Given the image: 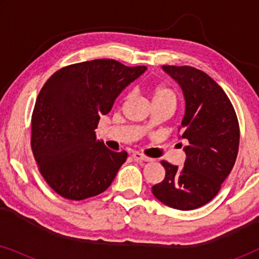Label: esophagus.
Segmentation results:
<instances>
[{
  "mask_svg": "<svg viewBox=\"0 0 259 259\" xmlns=\"http://www.w3.org/2000/svg\"><path fill=\"white\" fill-rule=\"evenodd\" d=\"M132 157L134 158V160H137V161H151L152 160L151 158H148V157H146V155L139 153V152H134V153L132 154Z\"/></svg>",
  "mask_w": 259,
  "mask_h": 259,
  "instance_id": "34e87169",
  "label": "esophagus"
}]
</instances>
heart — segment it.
I'll return each mask as SVG.
<instances>
[{
	"instance_id": "heart-1",
	"label": "heart",
	"mask_w": 259,
	"mask_h": 259,
	"mask_svg": "<svg viewBox=\"0 0 259 259\" xmlns=\"http://www.w3.org/2000/svg\"><path fill=\"white\" fill-rule=\"evenodd\" d=\"M152 100L153 101H173L176 102L177 97L175 91L166 86H157L152 91Z\"/></svg>"
}]
</instances>
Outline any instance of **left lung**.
Segmentation results:
<instances>
[{
    "label": "left lung",
    "instance_id": "8db88e82",
    "mask_svg": "<svg viewBox=\"0 0 259 259\" xmlns=\"http://www.w3.org/2000/svg\"><path fill=\"white\" fill-rule=\"evenodd\" d=\"M182 87L185 98L180 134L184 167L162 160L166 175L152 187L158 200L177 210H194L213 199L235 165L239 146V125L235 108L215 81L190 66H162Z\"/></svg>",
    "mask_w": 259,
    "mask_h": 259
}]
</instances>
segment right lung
Here are the masks:
<instances>
[{"label":"right lung","mask_w":259,"mask_h":259,"mask_svg":"<svg viewBox=\"0 0 259 259\" xmlns=\"http://www.w3.org/2000/svg\"><path fill=\"white\" fill-rule=\"evenodd\" d=\"M146 69L92 60L59 69L41 88L31 115V150L42 177L60 196L87 199L114 180L127 153L108 150L94 130Z\"/></svg>","instance_id":"add662e5"}]
</instances>
